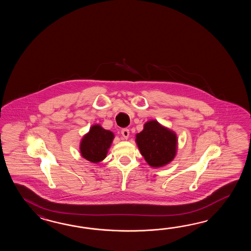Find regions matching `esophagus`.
<instances>
[{"label":"esophagus","instance_id":"1","mask_svg":"<svg viewBox=\"0 0 251 251\" xmlns=\"http://www.w3.org/2000/svg\"><path fill=\"white\" fill-rule=\"evenodd\" d=\"M121 133H122V135H123V137L125 139H127L129 137V130L126 129V128H125V129H122V131H121Z\"/></svg>","mask_w":251,"mask_h":251}]
</instances>
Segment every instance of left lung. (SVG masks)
Returning <instances> with one entry per match:
<instances>
[{"instance_id":"8db88e82","label":"left lung","mask_w":251,"mask_h":251,"mask_svg":"<svg viewBox=\"0 0 251 251\" xmlns=\"http://www.w3.org/2000/svg\"><path fill=\"white\" fill-rule=\"evenodd\" d=\"M135 142L144 160L152 168H161L171 163L176 154V133L157 120L144 124L143 131L135 135Z\"/></svg>"}]
</instances>
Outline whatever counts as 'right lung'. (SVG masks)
Instances as JSON below:
<instances>
[{
    "mask_svg": "<svg viewBox=\"0 0 251 251\" xmlns=\"http://www.w3.org/2000/svg\"><path fill=\"white\" fill-rule=\"evenodd\" d=\"M115 135L100 125H93L83 135L80 144V155L93 163H99L107 157Z\"/></svg>",
    "mask_w": 251,
    "mask_h": 251,
    "instance_id": "1",
    "label": "right lung"
}]
</instances>
